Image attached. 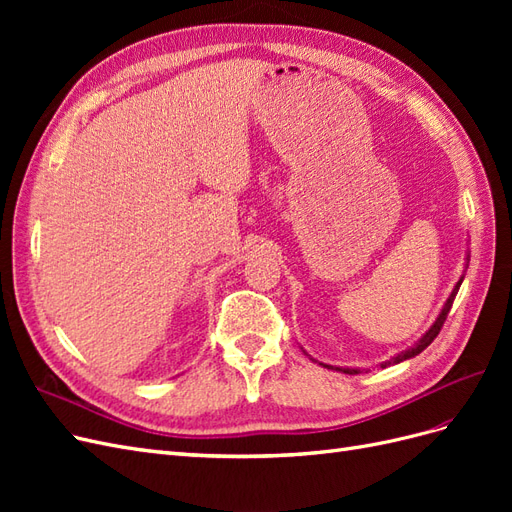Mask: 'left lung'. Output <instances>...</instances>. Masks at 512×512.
<instances>
[{
  "instance_id": "1",
  "label": "left lung",
  "mask_w": 512,
  "mask_h": 512,
  "mask_svg": "<svg viewBox=\"0 0 512 512\" xmlns=\"http://www.w3.org/2000/svg\"><path fill=\"white\" fill-rule=\"evenodd\" d=\"M461 282H463V277L461 280L455 284V288H453V292H451V297L446 299V303H444V307H442V312H440V316L436 318V322L431 324L429 327V331L418 339V342L412 346V348H408V350H404V352H399L397 356H393L391 361H386L382 367H386V365H397V363H401V361H406V359H412V356H416V354H421L433 339L438 337V333H440V329H442V324H444V320H446V316H448V312H451V307H453V301H455V297H457V290H459V286H461ZM329 367V365H327ZM329 369H333V367H329ZM335 369H339V371H344V374H350V376H354V374H359V369H350V367H335Z\"/></svg>"
}]
</instances>
